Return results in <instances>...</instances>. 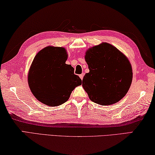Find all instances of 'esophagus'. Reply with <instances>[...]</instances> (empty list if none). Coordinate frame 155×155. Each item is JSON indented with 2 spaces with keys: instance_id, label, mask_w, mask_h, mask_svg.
Segmentation results:
<instances>
[{
  "instance_id": "1",
  "label": "esophagus",
  "mask_w": 155,
  "mask_h": 155,
  "mask_svg": "<svg viewBox=\"0 0 155 155\" xmlns=\"http://www.w3.org/2000/svg\"><path fill=\"white\" fill-rule=\"evenodd\" d=\"M84 73H82V74H80L79 76H80V79L81 80H83V78H84Z\"/></svg>"
}]
</instances>
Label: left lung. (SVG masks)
Listing matches in <instances>:
<instances>
[{
  "label": "left lung",
  "instance_id": "left-lung-1",
  "mask_svg": "<svg viewBox=\"0 0 155 155\" xmlns=\"http://www.w3.org/2000/svg\"><path fill=\"white\" fill-rule=\"evenodd\" d=\"M89 73L82 86L92 101L101 105L114 104L127 93L133 78L131 64L114 46L102 43L86 51Z\"/></svg>",
  "mask_w": 155,
  "mask_h": 155
}]
</instances>
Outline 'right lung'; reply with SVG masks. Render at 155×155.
I'll list each match as a JSON object with an SVG mask.
<instances>
[{"label":"right lung","instance_id":"add662e5","mask_svg":"<svg viewBox=\"0 0 155 155\" xmlns=\"http://www.w3.org/2000/svg\"><path fill=\"white\" fill-rule=\"evenodd\" d=\"M67 54L64 48L48 46L34 58L28 74L29 87L42 104L58 106L69 99L82 80L74 74L71 64H65Z\"/></svg>","mask_w":155,"mask_h":155}]
</instances>
